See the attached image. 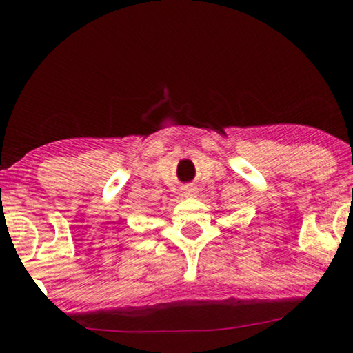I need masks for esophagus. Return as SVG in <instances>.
Returning a JSON list of instances; mask_svg holds the SVG:
<instances>
[{"mask_svg":"<svg viewBox=\"0 0 353 353\" xmlns=\"http://www.w3.org/2000/svg\"><path fill=\"white\" fill-rule=\"evenodd\" d=\"M183 196L185 198H196L198 196V188L193 187V185H187V187H183Z\"/></svg>","mask_w":353,"mask_h":353,"instance_id":"34e87169","label":"esophagus"}]
</instances>
